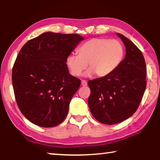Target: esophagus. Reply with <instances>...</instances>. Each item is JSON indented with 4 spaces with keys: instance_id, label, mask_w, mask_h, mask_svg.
Returning <instances> with one entry per match:
<instances>
[{
    "instance_id": "obj_1",
    "label": "esophagus",
    "mask_w": 160,
    "mask_h": 160,
    "mask_svg": "<svg viewBox=\"0 0 160 160\" xmlns=\"http://www.w3.org/2000/svg\"><path fill=\"white\" fill-rule=\"evenodd\" d=\"M81 85H82L84 87H85V86L88 85V82H87L86 80H82V81H81Z\"/></svg>"
}]
</instances>
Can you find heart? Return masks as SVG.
<instances>
[{
    "instance_id": "obj_1",
    "label": "heart",
    "mask_w": 160,
    "mask_h": 160,
    "mask_svg": "<svg viewBox=\"0 0 160 160\" xmlns=\"http://www.w3.org/2000/svg\"><path fill=\"white\" fill-rule=\"evenodd\" d=\"M78 55L70 54L66 65L72 75L80 76L88 65L90 69L87 76L97 74L106 77L112 73L122 63L124 58L123 46L116 39L92 38L81 44L77 49Z\"/></svg>"
}]
</instances>
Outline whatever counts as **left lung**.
Segmentation results:
<instances>
[{
	"label": "left lung",
	"mask_w": 160,
	"mask_h": 160,
	"mask_svg": "<svg viewBox=\"0 0 160 160\" xmlns=\"http://www.w3.org/2000/svg\"><path fill=\"white\" fill-rule=\"evenodd\" d=\"M116 34L125 45V58L112 73L88 81L90 112L97 121L107 125L122 122L136 112L147 83L142 52L128 38Z\"/></svg>",
	"instance_id": "left-lung-1"
}]
</instances>
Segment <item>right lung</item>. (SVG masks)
<instances>
[{
  "label": "right lung",
  "instance_id": "1",
  "mask_svg": "<svg viewBox=\"0 0 160 160\" xmlns=\"http://www.w3.org/2000/svg\"><path fill=\"white\" fill-rule=\"evenodd\" d=\"M84 38L45 32L21 48L12 82L18 106L35 125L51 128L66 118L80 80L69 74L66 58Z\"/></svg>",
  "mask_w": 160,
  "mask_h": 160
}]
</instances>
